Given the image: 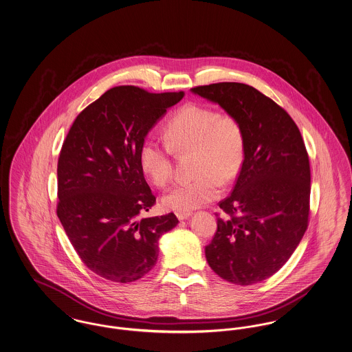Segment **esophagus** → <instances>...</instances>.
<instances>
[{
  "instance_id": "34e87169",
  "label": "esophagus",
  "mask_w": 352,
  "mask_h": 352,
  "mask_svg": "<svg viewBox=\"0 0 352 352\" xmlns=\"http://www.w3.org/2000/svg\"><path fill=\"white\" fill-rule=\"evenodd\" d=\"M191 212H177V218L179 220H184V219L190 218Z\"/></svg>"
}]
</instances>
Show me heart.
I'll return each instance as SVG.
<instances>
[{
  "label": "heart",
  "mask_w": 352,
  "mask_h": 352,
  "mask_svg": "<svg viewBox=\"0 0 352 352\" xmlns=\"http://www.w3.org/2000/svg\"><path fill=\"white\" fill-rule=\"evenodd\" d=\"M166 142L146 137L138 151L140 168L151 184L162 187L173 173L174 151H195L192 181L173 186L162 197V207L190 212L218 199L223 182L232 181L245 155V134L237 118L198 104L178 109L164 128Z\"/></svg>",
  "instance_id": "heart-1"
}]
</instances>
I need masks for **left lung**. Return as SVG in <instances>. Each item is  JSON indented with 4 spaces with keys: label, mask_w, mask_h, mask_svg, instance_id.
<instances>
[{
    "label": "left lung",
    "mask_w": 352,
    "mask_h": 352,
    "mask_svg": "<svg viewBox=\"0 0 352 352\" xmlns=\"http://www.w3.org/2000/svg\"><path fill=\"white\" fill-rule=\"evenodd\" d=\"M191 92L219 104L245 134L232 194L219 203L228 218H218L207 263L231 284H257L283 268L307 230L310 164L301 132L284 108L248 84L199 85Z\"/></svg>",
    "instance_id": "left-lung-1"
}]
</instances>
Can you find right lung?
I'll return each instance as SVG.
<instances>
[{"label":"right lung","instance_id":"right-lung-1","mask_svg":"<svg viewBox=\"0 0 352 352\" xmlns=\"http://www.w3.org/2000/svg\"><path fill=\"white\" fill-rule=\"evenodd\" d=\"M184 91L120 85L83 109L58 160V207L74 250L105 280L128 284L157 263L158 241L178 224L170 212L141 218L155 197L140 168L142 141Z\"/></svg>","mask_w":352,"mask_h":352}]
</instances>
